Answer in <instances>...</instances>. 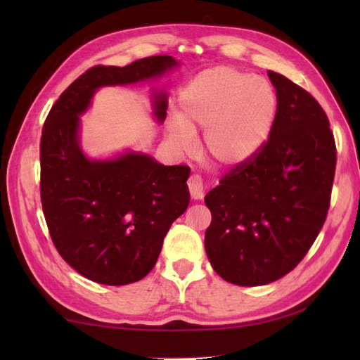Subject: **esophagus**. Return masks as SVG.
Segmentation results:
<instances>
[{"label": "esophagus", "mask_w": 360, "mask_h": 360, "mask_svg": "<svg viewBox=\"0 0 360 360\" xmlns=\"http://www.w3.org/2000/svg\"><path fill=\"white\" fill-rule=\"evenodd\" d=\"M187 186H188V192L190 196L193 198V200H202L204 196V182L200 174H192L187 181Z\"/></svg>", "instance_id": "34e87169"}]
</instances>
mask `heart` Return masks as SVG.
I'll return each instance as SVG.
<instances>
[{
  "label": "heart",
  "mask_w": 360,
  "mask_h": 360,
  "mask_svg": "<svg viewBox=\"0 0 360 360\" xmlns=\"http://www.w3.org/2000/svg\"><path fill=\"white\" fill-rule=\"evenodd\" d=\"M181 117L168 122V136L181 150L193 147L204 129V150L215 162L233 167L263 147L277 117L272 85L232 66L202 71L182 91Z\"/></svg>",
  "instance_id": "b5f03b06"
}]
</instances>
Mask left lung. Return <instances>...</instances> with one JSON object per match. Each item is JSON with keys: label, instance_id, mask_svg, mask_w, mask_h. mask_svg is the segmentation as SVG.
Segmentation results:
<instances>
[{"label": "left lung", "instance_id": "1", "mask_svg": "<svg viewBox=\"0 0 360 360\" xmlns=\"http://www.w3.org/2000/svg\"><path fill=\"white\" fill-rule=\"evenodd\" d=\"M278 110L264 145L205 195V252L221 278L262 286L290 272L322 231L338 162L326 112L307 89L267 72Z\"/></svg>", "mask_w": 360, "mask_h": 360}]
</instances>
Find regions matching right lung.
Wrapping results in <instances>:
<instances>
[{"instance_id": "add662e5", "label": "right lung", "mask_w": 360, "mask_h": 360, "mask_svg": "<svg viewBox=\"0 0 360 360\" xmlns=\"http://www.w3.org/2000/svg\"><path fill=\"white\" fill-rule=\"evenodd\" d=\"M174 65L170 56H153L124 68H89L44 120L40 195L51 240L72 269L101 285L139 281L155 267L168 229L190 202V168L139 153L89 160L79 147V114L97 88L156 77ZM155 112L165 119V96H158Z\"/></svg>"}]
</instances>
